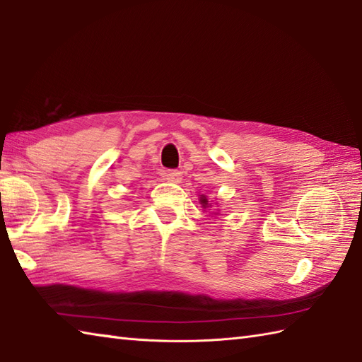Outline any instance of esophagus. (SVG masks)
Listing matches in <instances>:
<instances>
[{
  "label": "esophagus",
  "mask_w": 362,
  "mask_h": 362,
  "mask_svg": "<svg viewBox=\"0 0 362 362\" xmlns=\"http://www.w3.org/2000/svg\"><path fill=\"white\" fill-rule=\"evenodd\" d=\"M165 177L168 182L171 183H179L182 180V173L180 171H166Z\"/></svg>",
  "instance_id": "1"
}]
</instances>
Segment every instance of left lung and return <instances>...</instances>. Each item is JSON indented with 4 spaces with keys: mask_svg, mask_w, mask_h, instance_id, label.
<instances>
[{
    "mask_svg": "<svg viewBox=\"0 0 362 362\" xmlns=\"http://www.w3.org/2000/svg\"><path fill=\"white\" fill-rule=\"evenodd\" d=\"M199 201H201L202 209H211V204H210V201H209V199H206L204 194L201 196V199H199ZM214 214H219V210L214 211Z\"/></svg>",
    "mask_w": 362,
    "mask_h": 362,
    "instance_id": "left-lung-1",
    "label": "left lung"
}]
</instances>
